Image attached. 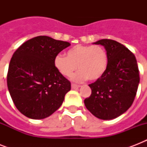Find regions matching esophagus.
Wrapping results in <instances>:
<instances>
[{"label":"esophagus","mask_w":147,"mask_h":147,"mask_svg":"<svg viewBox=\"0 0 147 147\" xmlns=\"http://www.w3.org/2000/svg\"><path fill=\"white\" fill-rule=\"evenodd\" d=\"M80 88V85H76V84H71V88L72 89H77V88Z\"/></svg>","instance_id":"1"}]
</instances>
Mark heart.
<instances>
[{
  "instance_id": "obj_1",
  "label": "heart",
  "mask_w": 147,
  "mask_h": 147,
  "mask_svg": "<svg viewBox=\"0 0 147 147\" xmlns=\"http://www.w3.org/2000/svg\"><path fill=\"white\" fill-rule=\"evenodd\" d=\"M58 71L65 77L72 76V80L82 82L88 79L99 80L105 74L108 66V55L106 49L99 45H76L66 52V56L58 55L54 59Z\"/></svg>"
}]
</instances>
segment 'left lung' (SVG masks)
<instances>
[{"mask_svg":"<svg viewBox=\"0 0 147 147\" xmlns=\"http://www.w3.org/2000/svg\"><path fill=\"white\" fill-rule=\"evenodd\" d=\"M94 44L105 48L108 66L102 78L88 85L92 94L84 102L96 117L112 120L132 105L140 83L139 69L134 53L120 42L104 39Z\"/></svg>","mask_w":147,"mask_h":147,"instance_id":"8db88e82","label":"left lung"}]
</instances>
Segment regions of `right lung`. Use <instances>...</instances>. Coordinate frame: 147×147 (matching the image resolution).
<instances>
[{
	"label": "right lung",
	"instance_id": "right-lung-1",
	"mask_svg": "<svg viewBox=\"0 0 147 147\" xmlns=\"http://www.w3.org/2000/svg\"><path fill=\"white\" fill-rule=\"evenodd\" d=\"M70 43L39 36L15 51L8 68L7 82L10 96L21 114L43 119L58 110L71 83L58 71L55 56Z\"/></svg>",
	"mask_w": 147,
	"mask_h": 147
}]
</instances>
